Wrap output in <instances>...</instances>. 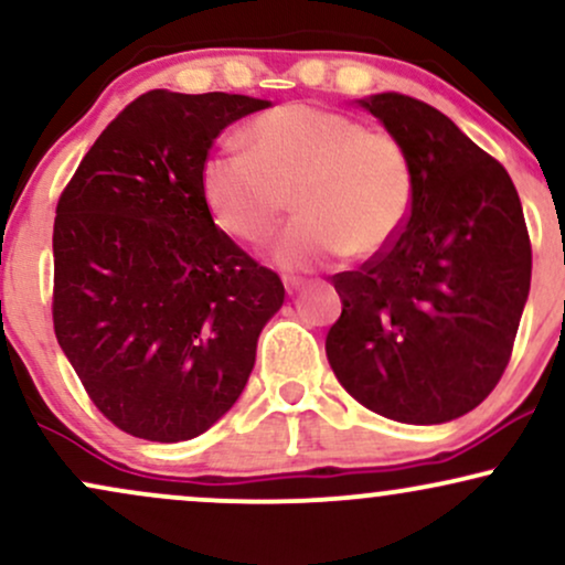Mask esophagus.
<instances>
[{
    "mask_svg": "<svg viewBox=\"0 0 565 565\" xmlns=\"http://www.w3.org/2000/svg\"><path fill=\"white\" fill-rule=\"evenodd\" d=\"M302 287V278H295V276H284V289L289 291V295H295L297 289Z\"/></svg>",
    "mask_w": 565,
    "mask_h": 565,
    "instance_id": "1",
    "label": "esophagus"
}]
</instances>
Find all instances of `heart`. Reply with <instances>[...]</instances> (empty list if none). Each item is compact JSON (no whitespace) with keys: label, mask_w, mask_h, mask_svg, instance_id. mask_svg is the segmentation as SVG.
<instances>
[{"label":"heart","mask_w":565,"mask_h":565,"mask_svg":"<svg viewBox=\"0 0 565 565\" xmlns=\"http://www.w3.org/2000/svg\"><path fill=\"white\" fill-rule=\"evenodd\" d=\"M242 140L246 153L206 159L201 193L220 228L246 244L265 242L295 201L300 217L276 242L289 268L380 255L412 215L417 180L404 142L355 116L289 103Z\"/></svg>","instance_id":"b5f03b06"}]
</instances>
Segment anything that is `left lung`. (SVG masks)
Returning a JSON list of instances; mask_svg holds the SVG:
<instances>
[{"instance_id": "obj_1", "label": "left lung", "mask_w": 565, "mask_h": 565, "mask_svg": "<svg viewBox=\"0 0 565 565\" xmlns=\"http://www.w3.org/2000/svg\"><path fill=\"white\" fill-rule=\"evenodd\" d=\"M404 142L412 215L359 270L332 276L342 300L327 359L359 404L408 425L462 417L497 387L531 287V242L508 170L417 97L359 100Z\"/></svg>"}]
</instances>
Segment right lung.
Returning <instances> with one entry per match:
<instances>
[{"mask_svg": "<svg viewBox=\"0 0 565 565\" xmlns=\"http://www.w3.org/2000/svg\"><path fill=\"white\" fill-rule=\"evenodd\" d=\"M249 95L151 89L100 132L53 231L57 345L103 417L135 438H196L242 395L284 284L220 231L201 170Z\"/></svg>", "mask_w": 565, "mask_h": 565, "instance_id": "obj_1", "label": "right lung"}]
</instances>
